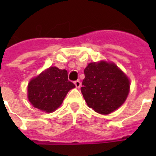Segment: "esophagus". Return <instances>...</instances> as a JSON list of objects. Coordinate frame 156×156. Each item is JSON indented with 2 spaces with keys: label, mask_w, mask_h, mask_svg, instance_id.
Returning a JSON list of instances; mask_svg holds the SVG:
<instances>
[{
  "label": "esophagus",
  "mask_w": 156,
  "mask_h": 156,
  "mask_svg": "<svg viewBox=\"0 0 156 156\" xmlns=\"http://www.w3.org/2000/svg\"><path fill=\"white\" fill-rule=\"evenodd\" d=\"M74 83H75L76 87L77 88H80V87L81 83H80V80H76L75 82H74Z\"/></svg>",
  "instance_id": "esophagus-1"
}]
</instances>
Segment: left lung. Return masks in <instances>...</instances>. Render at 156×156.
Listing matches in <instances>:
<instances>
[{
	"label": "left lung",
	"mask_w": 156,
	"mask_h": 156,
	"mask_svg": "<svg viewBox=\"0 0 156 156\" xmlns=\"http://www.w3.org/2000/svg\"><path fill=\"white\" fill-rule=\"evenodd\" d=\"M81 92L87 105L100 114L120 107L129 90V81L113 63L91 62L84 69Z\"/></svg>",
	"instance_id": "obj_1"
}]
</instances>
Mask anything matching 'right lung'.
I'll return each instance as SVG.
<instances>
[{
    "label": "right lung",
    "mask_w": 156,
    "mask_h": 156,
    "mask_svg": "<svg viewBox=\"0 0 156 156\" xmlns=\"http://www.w3.org/2000/svg\"><path fill=\"white\" fill-rule=\"evenodd\" d=\"M75 87L66 69L50 67L28 85V98L35 108L51 112L61 105L69 90Z\"/></svg>",
    "instance_id": "obj_1"
}]
</instances>
